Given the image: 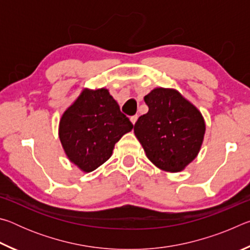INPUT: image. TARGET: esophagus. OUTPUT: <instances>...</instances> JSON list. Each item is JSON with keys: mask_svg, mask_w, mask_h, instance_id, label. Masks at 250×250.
Wrapping results in <instances>:
<instances>
[{"mask_svg": "<svg viewBox=\"0 0 250 250\" xmlns=\"http://www.w3.org/2000/svg\"><path fill=\"white\" fill-rule=\"evenodd\" d=\"M130 120H131V122H132V124L134 125V124H135V122H137V120H138V115L131 116V117H130Z\"/></svg>", "mask_w": 250, "mask_h": 250, "instance_id": "1", "label": "esophagus"}]
</instances>
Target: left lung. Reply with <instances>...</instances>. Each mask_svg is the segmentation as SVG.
Listing matches in <instances>:
<instances>
[{
  "instance_id": "8db88e82",
  "label": "left lung",
  "mask_w": 250,
  "mask_h": 250,
  "mask_svg": "<svg viewBox=\"0 0 250 250\" xmlns=\"http://www.w3.org/2000/svg\"><path fill=\"white\" fill-rule=\"evenodd\" d=\"M149 111L139 117L134 134L155 167L180 172L196 158L205 133L201 112L173 89L156 88L145 97Z\"/></svg>"
}]
</instances>
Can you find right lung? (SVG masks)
Here are the masks:
<instances>
[{"mask_svg":"<svg viewBox=\"0 0 250 250\" xmlns=\"http://www.w3.org/2000/svg\"><path fill=\"white\" fill-rule=\"evenodd\" d=\"M107 89L83 90L59 122V139L68 159L91 172L112 154L122 135L132 130Z\"/></svg>","mask_w":250,"mask_h":250,"instance_id":"right-lung-1","label":"right lung"}]
</instances>
